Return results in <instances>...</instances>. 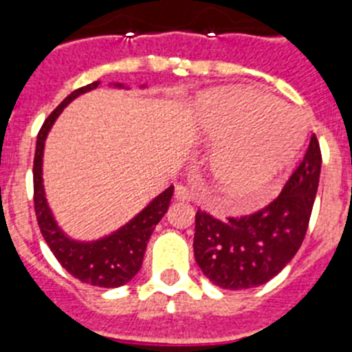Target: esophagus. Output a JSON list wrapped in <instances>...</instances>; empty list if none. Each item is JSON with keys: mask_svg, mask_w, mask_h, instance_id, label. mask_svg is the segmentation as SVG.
Listing matches in <instances>:
<instances>
[{"mask_svg": "<svg viewBox=\"0 0 352 352\" xmlns=\"http://www.w3.org/2000/svg\"><path fill=\"white\" fill-rule=\"evenodd\" d=\"M191 198H192V192L189 191L186 186H182V184L175 186V199H179V201H189Z\"/></svg>", "mask_w": 352, "mask_h": 352, "instance_id": "esophagus-1", "label": "esophagus"}]
</instances>
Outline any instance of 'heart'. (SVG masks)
I'll use <instances>...</instances> for the list:
<instances>
[{
	"instance_id": "1",
	"label": "heart",
	"mask_w": 352,
	"mask_h": 352,
	"mask_svg": "<svg viewBox=\"0 0 352 352\" xmlns=\"http://www.w3.org/2000/svg\"><path fill=\"white\" fill-rule=\"evenodd\" d=\"M199 138L215 142L208 160L215 188L231 204L254 207L303 142L293 109L247 87H219L195 101Z\"/></svg>"
}]
</instances>
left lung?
<instances>
[{"label":"left lung","instance_id":"left-lung-1","mask_svg":"<svg viewBox=\"0 0 352 352\" xmlns=\"http://www.w3.org/2000/svg\"><path fill=\"white\" fill-rule=\"evenodd\" d=\"M321 173L316 135L283 192L259 212L219 221L196 212L195 259L212 284L251 289L274 278L294 258L305 239Z\"/></svg>","mask_w":352,"mask_h":352}]
</instances>
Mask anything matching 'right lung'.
Returning <instances> with one entry per match:
<instances>
[{
    "label": "right lung",
    "mask_w": 352,
    "mask_h": 352,
    "mask_svg": "<svg viewBox=\"0 0 352 352\" xmlns=\"http://www.w3.org/2000/svg\"><path fill=\"white\" fill-rule=\"evenodd\" d=\"M98 85H100V80L84 85L80 89L74 91L69 96H66L61 105L47 117V121L43 122L42 129L38 133L33 163L34 212H36L38 226H40L47 245L50 247V251L54 252L56 259L61 263L65 270H68L75 278L85 284H91V286L119 287L129 283L140 270L148 239L153 235L154 228L160 223L161 217L168 210L173 186L160 192L144 210L138 212L124 226L112 231L110 235L84 242V240L69 239L61 230L49 204H47L42 177L43 148H45V140L50 128L54 126L56 119L61 116L65 107H68L69 101H74L80 94L96 89ZM110 85L119 87V89H128L124 84H119V82H113ZM140 87H145V84Z\"/></svg>",
    "instance_id": "add662e5"
}]
</instances>
